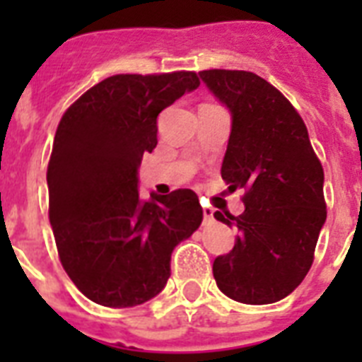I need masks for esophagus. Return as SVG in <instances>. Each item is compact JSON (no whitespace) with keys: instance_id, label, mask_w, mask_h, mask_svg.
<instances>
[{"instance_id":"obj_1","label":"esophagus","mask_w":362,"mask_h":362,"mask_svg":"<svg viewBox=\"0 0 362 362\" xmlns=\"http://www.w3.org/2000/svg\"><path fill=\"white\" fill-rule=\"evenodd\" d=\"M203 216H204V221H212L214 220V210L203 209Z\"/></svg>"}]
</instances>
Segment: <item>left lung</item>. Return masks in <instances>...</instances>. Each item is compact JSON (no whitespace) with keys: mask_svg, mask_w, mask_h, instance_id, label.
<instances>
[{"mask_svg":"<svg viewBox=\"0 0 362 362\" xmlns=\"http://www.w3.org/2000/svg\"><path fill=\"white\" fill-rule=\"evenodd\" d=\"M201 81L231 112L221 178L242 187L240 216L214 218L240 235L212 272L220 291L244 304L281 300L308 274L327 220L323 167L308 129L272 84L250 71L209 69Z\"/></svg>","mask_w":362,"mask_h":362,"instance_id":"left-lung-1","label":"left lung"}]
</instances>
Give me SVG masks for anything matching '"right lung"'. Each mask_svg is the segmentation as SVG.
I'll use <instances>...</instances> for the list:
<instances>
[{
  "instance_id": "right-lung-1",
  "label": "right lung",
  "mask_w": 362,
  "mask_h": 362,
  "mask_svg": "<svg viewBox=\"0 0 362 362\" xmlns=\"http://www.w3.org/2000/svg\"><path fill=\"white\" fill-rule=\"evenodd\" d=\"M199 84L192 71L109 76L59 120L48 218L65 272L93 303L131 308L156 297L176 244L203 221L192 189L139 197V167L158 144L159 112Z\"/></svg>"
}]
</instances>
